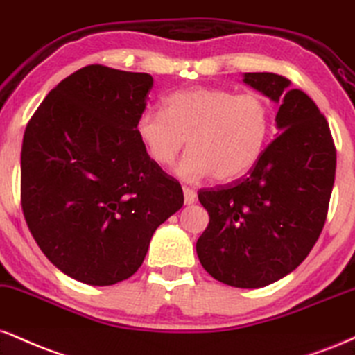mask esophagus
Segmentation results:
<instances>
[{
  "mask_svg": "<svg viewBox=\"0 0 355 355\" xmlns=\"http://www.w3.org/2000/svg\"><path fill=\"white\" fill-rule=\"evenodd\" d=\"M183 198H185V205H191L196 202V193L190 187H183Z\"/></svg>",
  "mask_w": 355,
  "mask_h": 355,
  "instance_id": "esophagus-1",
  "label": "esophagus"
}]
</instances>
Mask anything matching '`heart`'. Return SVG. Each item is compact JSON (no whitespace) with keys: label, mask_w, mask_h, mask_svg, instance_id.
<instances>
[{"label":"heart","mask_w":355,"mask_h":355,"mask_svg":"<svg viewBox=\"0 0 355 355\" xmlns=\"http://www.w3.org/2000/svg\"><path fill=\"white\" fill-rule=\"evenodd\" d=\"M271 127V107L259 94L207 85L168 94L164 112L147 109L135 122L145 152L160 166L172 165L189 139L177 175L190 182L245 177L263 157Z\"/></svg>","instance_id":"heart-1"}]
</instances>
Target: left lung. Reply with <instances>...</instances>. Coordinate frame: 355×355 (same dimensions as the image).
I'll list each match as a JSON object with an SVG mask.
<instances>
[{
  "instance_id": "1",
  "label": "left lung",
  "mask_w": 355,
  "mask_h": 355,
  "mask_svg": "<svg viewBox=\"0 0 355 355\" xmlns=\"http://www.w3.org/2000/svg\"><path fill=\"white\" fill-rule=\"evenodd\" d=\"M243 83L279 105V135L246 178L198 191L210 223L196 254L220 283L256 289L296 270L318 241L334 187L336 148L321 110L291 80L245 72Z\"/></svg>"
}]
</instances>
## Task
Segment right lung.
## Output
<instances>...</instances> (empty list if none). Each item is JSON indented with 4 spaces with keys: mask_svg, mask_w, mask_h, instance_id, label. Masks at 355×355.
I'll return each mask as SVG.
<instances>
[{
    "mask_svg": "<svg viewBox=\"0 0 355 355\" xmlns=\"http://www.w3.org/2000/svg\"><path fill=\"white\" fill-rule=\"evenodd\" d=\"M153 78L92 64L51 91L21 150L29 232L64 275L91 286L142 266L155 230L183 207L180 183L145 152L135 122Z\"/></svg>",
    "mask_w": 355,
    "mask_h": 355,
    "instance_id": "add662e5",
    "label": "right lung"
}]
</instances>
